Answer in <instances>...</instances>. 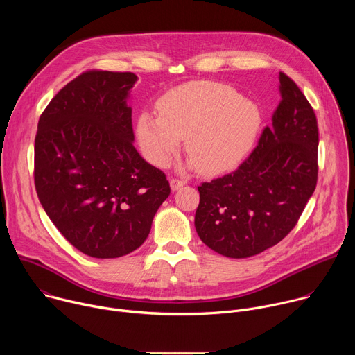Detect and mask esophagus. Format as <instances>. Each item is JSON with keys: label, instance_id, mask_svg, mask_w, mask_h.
I'll list each match as a JSON object with an SVG mask.
<instances>
[{"label": "esophagus", "instance_id": "1", "mask_svg": "<svg viewBox=\"0 0 355 355\" xmlns=\"http://www.w3.org/2000/svg\"><path fill=\"white\" fill-rule=\"evenodd\" d=\"M170 185H171V189L173 191H177L180 188H182L185 185V182L182 180H178V178H171L170 180Z\"/></svg>", "mask_w": 355, "mask_h": 355}]
</instances>
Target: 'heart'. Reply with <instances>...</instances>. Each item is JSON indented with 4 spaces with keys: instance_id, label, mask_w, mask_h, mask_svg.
<instances>
[{
    "instance_id": "b5f03b06",
    "label": "heart",
    "mask_w": 355,
    "mask_h": 355,
    "mask_svg": "<svg viewBox=\"0 0 355 355\" xmlns=\"http://www.w3.org/2000/svg\"><path fill=\"white\" fill-rule=\"evenodd\" d=\"M157 107L160 115L143 112L136 125L143 155L157 167L168 166L187 139L188 155L202 171H226L245 157L261 125L257 104L218 83L181 85Z\"/></svg>"
}]
</instances>
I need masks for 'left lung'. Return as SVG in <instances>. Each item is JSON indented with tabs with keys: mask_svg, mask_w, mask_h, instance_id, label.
Returning a JSON list of instances; mask_svg holds the SVG:
<instances>
[{
	"mask_svg": "<svg viewBox=\"0 0 355 355\" xmlns=\"http://www.w3.org/2000/svg\"><path fill=\"white\" fill-rule=\"evenodd\" d=\"M272 126L239 168L198 187L195 229L219 254L247 259L279 243L297 223L318 182L315 111L293 80L279 73Z\"/></svg>",
	"mask_w": 355,
	"mask_h": 355,
	"instance_id": "8db88e82",
	"label": "left lung"
}]
</instances>
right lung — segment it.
Returning <instances> with one entry per match:
<instances>
[{"mask_svg":"<svg viewBox=\"0 0 355 355\" xmlns=\"http://www.w3.org/2000/svg\"><path fill=\"white\" fill-rule=\"evenodd\" d=\"M136 80L133 73L85 71L55 95L37 123V198L66 240L95 259L140 247L170 195L166 174L133 146L126 99Z\"/></svg>","mask_w":355,"mask_h":355,"instance_id":"obj_1","label":"right lung"}]
</instances>
